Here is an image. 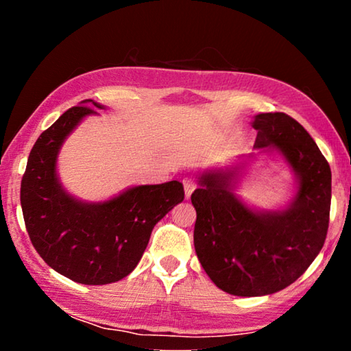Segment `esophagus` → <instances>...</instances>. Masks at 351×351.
<instances>
[{
  "instance_id": "obj_1",
  "label": "esophagus",
  "mask_w": 351,
  "mask_h": 351,
  "mask_svg": "<svg viewBox=\"0 0 351 351\" xmlns=\"http://www.w3.org/2000/svg\"><path fill=\"white\" fill-rule=\"evenodd\" d=\"M182 184H184V190H186V198H189L195 190V187H197V182H195L192 176H187L182 180Z\"/></svg>"
}]
</instances>
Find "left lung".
Listing matches in <instances>:
<instances>
[{
	"mask_svg": "<svg viewBox=\"0 0 351 351\" xmlns=\"http://www.w3.org/2000/svg\"><path fill=\"white\" fill-rule=\"evenodd\" d=\"M255 148H276L299 178L287 210L257 213L230 190L234 171L203 175L192 193L193 243L210 280L226 293L255 297L294 283L322 249L330 223L331 170L306 130L285 112H261Z\"/></svg>",
	"mask_w": 351,
	"mask_h": 351,
	"instance_id": "obj_1",
	"label": "left lung"
}]
</instances>
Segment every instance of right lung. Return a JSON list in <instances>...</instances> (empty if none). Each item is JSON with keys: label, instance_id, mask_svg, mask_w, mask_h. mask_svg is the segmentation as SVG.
Here are the masks:
<instances>
[{"label": "right lung", "instance_id": "right-lung-1", "mask_svg": "<svg viewBox=\"0 0 351 351\" xmlns=\"http://www.w3.org/2000/svg\"><path fill=\"white\" fill-rule=\"evenodd\" d=\"M91 99L82 100L45 130L29 154L21 180V209L35 251L52 269L83 285H106L132 272L152 230L184 199L180 181L136 186L106 203L86 204L64 192L56 161L64 138L93 114Z\"/></svg>", "mask_w": 351, "mask_h": 351}]
</instances>
